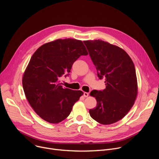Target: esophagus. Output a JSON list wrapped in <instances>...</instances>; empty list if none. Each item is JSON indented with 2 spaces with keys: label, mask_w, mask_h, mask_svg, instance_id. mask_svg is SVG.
I'll return each instance as SVG.
<instances>
[{
  "label": "esophagus",
  "mask_w": 159,
  "mask_h": 159,
  "mask_svg": "<svg viewBox=\"0 0 159 159\" xmlns=\"http://www.w3.org/2000/svg\"><path fill=\"white\" fill-rule=\"evenodd\" d=\"M89 94L88 93H86V92H84V96L85 98H87V97L89 96Z\"/></svg>",
  "instance_id": "esophagus-1"
}]
</instances>
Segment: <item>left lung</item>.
Segmentation results:
<instances>
[{"mask_svg": "<svg viewBox=\"0 0 159 159\" xmlns=\"http://www.w3.org/2000/svg\"><path fill=\"white\" fill-rule=\"evenodd\" d=\"M98 77L105 78L106 89L94 90L90 96L97 101L89 110L94 120L102 125L115 123L125 116L138 94L137 78L134 63L120 47L99 39L84 41Z\"/></svg>", "mask_w": 159, "mask_h": 159, "instance_id": "left-lung-1", "label": "left lung"}]
</instances>
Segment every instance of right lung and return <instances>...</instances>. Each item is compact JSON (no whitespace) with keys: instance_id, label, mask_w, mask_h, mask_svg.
<instances>
[{"instance_id":"1","label":"right lung","mask_w":159,"mask_h":159,"mask_svg":"<svg viewBox=\"0 0 159 159\" xmlns=\"http://www.w3.org/2000/svg\"><path fill=\"white\" fill-rule=\"evenodd\" d=\"M87 55L82 41L72 38L47 43L34 53L22 76V86L28 101L41 118L58 123L69 116L84 93L63 88L60 79L70 72L81 55Z\"/></svg>"}]
</instances>
